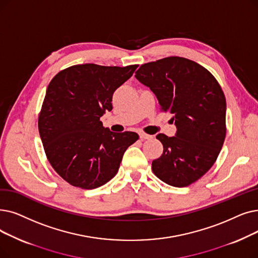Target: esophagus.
Here are the masks:
<instances>
[{
    "mask_svg": "<svg viewBox=\"0 0 258 258\" xmlns=\"http://www.w3.org/2000/svg\"><path fill=\"white\" fill-rule=\"evenodd\" d=\"M139 136H140L141 140H147V139H151L152 138L151 135H149V134H145V133H140Z\"/></svg>",
    "mask_w": 258,
    "mask_h": 258,
    "instance_id": "1",
    "label": "esophagus"
}]
</instances>
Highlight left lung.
Here are the masks:
<instances>
[{
	"instance_id": "8db88e82",
	"label": "left lung",
	"mask_w": 258,
	"mask_h": 258,
	"mask_svg": "<svg viewBox=\"0 0 258 258\" xmlns=\"http://www.w3.org/2000/svg\"><path fill=\"white\" fill-rule=\"evenodd\" d=\"M137 80L151 88L161 111L174 117L175 137L158 134L163 153L152 162L154 174L172 186L194 183L215 163L225 142L226 97L207 69L182 57L142 64Z\"/></svg>"
}]
</instances>
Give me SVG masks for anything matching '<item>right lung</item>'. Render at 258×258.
<instances>
[{"label":"right lung","instance_id":"add662e5","mask_svg":"<svg viewBox=\"0 0 258 258\" xmlns=\"http://www.w3.org/2000/svg\"><path fill=\"white\" fill-rule=\"evenodd\" d=\"M137 67L78 64L49 82L39 133L52 169L73 186L92 189L108 182L118 173L126 149L139 139L134 132H110L100 121L113 109L116 89Z\"/></svg>","mask_w":258,"mask_h":258}]
</instances>
